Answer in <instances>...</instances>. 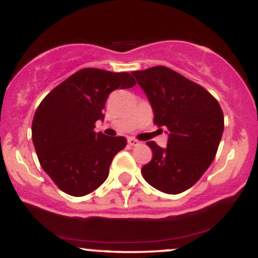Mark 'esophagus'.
<instances>
[{
  "instance_id": "34e87169",
  "label": "esophagus",
  "mask_w": 258,
  "mask_h": 258,
  "mask_svg": "<svg viewBox=\"0 0 258 258\" xmlns=\"http://www.w3.org/2000/svg\"><path fill=\"white\" fill-rule=\"evenodd\" d=\"M128 144L131 147H137L141 144V142L137 141V139H135V138H128Z\"/></svg>"
}]
</instances>
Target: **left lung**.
<instances>
[{
  "label": "left lung",
  "mask_w": 258,
  "mask_h": 258,
  "mask_svg": "<svg viewBox=\"0 0 258 258\" xmlns=\"http://www.w3.org/2000/svg\"><path fill=\"white\" fill-rule=\"evenodd\" d=\"M132 75L152 105L154 123L167 128L168 135L166 148L147 143L153 159L142 168V176L162 193H182L214 161L224 128L221 106L205 88L166 67Z\"/></svg>",
  "instance_id": "left-lung-1"
}]
</instances>
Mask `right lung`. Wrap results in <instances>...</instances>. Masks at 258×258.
<instances>
[{"label":"right lung","instance_id":"1","mask_svg":"<svg viewBox=\"0 0 258 258\" xmlns=\"http://www.w3.org/2000/svg\"><path fill=\"white\" fill-rule=\"evenodd\" d=\"M128 73L79 70L44 97L32 120V142L43 171L64 193L84 197L109 176L112 159L126 147L125 137L93 131L115 90L131 88Z\"/></svg>","mask_w":258,"mask_h":258}]
</instances>
